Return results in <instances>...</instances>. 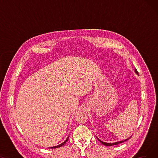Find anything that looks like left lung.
I'll use <instances>...</instances> for the list:
<instances>
[{"label": "left lung", "instance_id": "obj_1", "mask_svg": "<svg viewBox=\"0 0 158 158\" xmlns=\"http://www.w3.org/2000/svg\"><path fill=\"white\" fill-rule=\"evenodd\" d=\"M135 73H136V74L138 75V71H137L136 69H135ZM131 137H130L129 138H131ZM129 138H127V139H126L125 140H123V141H120V142H114V143H106V142H102V141H101L100 139H98V138L97 137V139L99 141V142H100L102 144H103V145H106V146H113V145H118V144H119V143H123V142H126V141L128 140Z\"/></svg>", "mask_w": 158, "mask_h": 158}]
</instances>
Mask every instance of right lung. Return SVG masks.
Instances as JSON below:
<instances>
[{"label": "right lung", "mask_w": 158, "mask_h": 158, "mask_svg": "<svg viewBox=\"0 0 158 158\" xmlns=\"http://www.w3.org/2000/svg\"><path fill=\"white\" fill-rule=\"evenodd\" d=\"M69 136H68V138L66 139V140L64 141V142H63L62 143H61V144H60V145H57V146H54V147H50L51 148H58V147H62L63 145H64L65 143H66V142H67L68 141V139H69Z\"/></svg>", "instance_id": "1"}]
</instances>
